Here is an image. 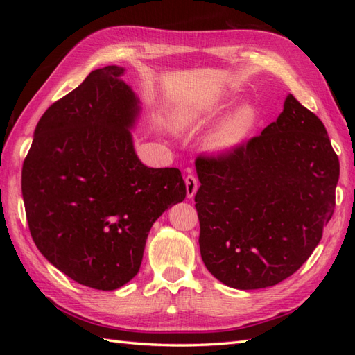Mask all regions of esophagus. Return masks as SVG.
<instances>
[{"label":"esophagus","mask_w":355,"mask_h":355,"mask_svg":"<svg viewBox=\"0 0 355 355\" xmlns=\"http://www.w3.org/2000/svg\"><path fill=\"white\" fill-rule=\"evenodd\" d=\"M184 183H186V193H187V198H192L195 192L198 189V178L189 173V175H186L184 178Z\"/></svg>","instance_id":"esophagus-1"}]
</instances>
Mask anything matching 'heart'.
<instances>
[{
	"label": "heart",
	"instance_id": "b5f03b06",
	"mask_svg": "<svg viewBox=\"0 0 355 355\" xmlns=\"http://www.w3.org/2000/svg\"><path fill=\"white\" fill-rule=\"evenodd\" d=\"M195 120V111H186L180 116V126H189ZM254 123V112L252 108H243L233 112L223 122V125L212 134L207 145L210 149L225 150L236 146L238 143L244 140L248 131L252 130Z\"/></svg>",
	"mask_w": 355,
	"mask_h": 355
}]
</instances>
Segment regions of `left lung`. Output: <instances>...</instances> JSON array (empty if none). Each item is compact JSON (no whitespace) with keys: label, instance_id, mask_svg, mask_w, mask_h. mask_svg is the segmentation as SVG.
Returning <instances> with one entry per match:
<instances>
[{"label":"left lung","instance_id":"obj_1","mask_svg":"<svg viewBox=\"0 0 355 355\" xmlns=\"http://www.w3.org/2000/svg\"><path fill=\"white\" fill-rule=\"evenodd\" d=\"M200 252L218 281L273 286L302 267L336 207L340 173L322 120L288 94L259 135L195 160Z\"/></svg>","mask_w":355,"mask_h":355}]
</instances>
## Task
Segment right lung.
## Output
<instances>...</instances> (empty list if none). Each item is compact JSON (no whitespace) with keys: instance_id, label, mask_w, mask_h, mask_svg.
Masks as SVG:
<instances>
[{"instance_id":"right-lung-1","label":"right lung","mask_w":355,"mask_h":355,"mask_svg":"<svg viewBox=\"0 0 355 355\" xmlns=\"http://www.w3.org/2000/svg\"><path fill=\"white\" fill-rule=\"evenodd\" d=\"M122 67L88 74L36 125L22 164V198L35 244L64 275L117 290L139 273L148 233L186 198L177 168H148L130 130L139 99Z\"/></svg>"}]
</instances>
